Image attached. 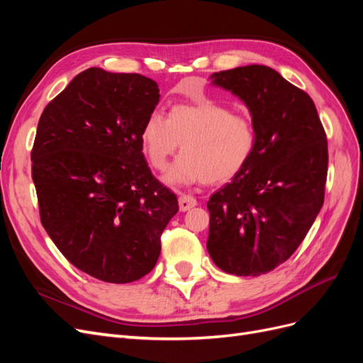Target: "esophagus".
Listing matches in <instances>:
<instances>
[{
	"instance_id": "34e87169",
	"label": "esophagus",
	"mask_w": 363,
	"mask_h": 363,
	"mask_svg": "<svg viewBox=\"0 0 363 363\" xmlns=\"http://www.w3.org/2000/svg\"><path fill=\"white\" fill-rule=\"evenodd\" d=\"M196 206V200L194 199V196L191 195H180L179 199V207L182 212H186V211H191L192 207Z\"/></svg>"
}]
</instances>
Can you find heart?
Masks as SVG:
<instances>
[{"mask_svg":"<svg viewBox=\"0 0 363 363\" xmlns=\"http://www.w3.org/2000/svg\"><path fill=\"white\" fill-rule=\"evenodd\" d=\"M139 139L148 163L157 171L167 169L182 144L183 155L163 179L172 186L224 183L247 167L256 150L251 119L211 100L172 106L167 118L151 113Z\"/></svg>","mask_w":363,"mask_h":363,"instance_id":"1","label":"heart"}]
</instances>
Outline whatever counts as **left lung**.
Instances as JSON below:
<instances>
[{
	"mask_svg": "<svg viewBox=\"0 0 363 363\" xmlns=\"http://www.w3.org/2000/svg\"><path fill=\"white\" fill-rule=\"evenodd\" d=\"M248 107L256 150L207 201V251L235 276L272 271L300 247L324 203L327 138L312 98L263 65L213 72Z\"/></svg>",
	"mask_w": 363,
	"mask_h": 363,
	"instance_id": "left-lung-1",
	"label": "left lung"
}]
</instances>
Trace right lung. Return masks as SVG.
Listing matches in <instances>:
<instances>
[{
	"label": "right lung",
	"mask_w": 363,
	"mask_h": 363,
	"mask_svg": "<svg viewBox=\"0 0 363 363\" xmlns=\"http://www.w3.org/2000/svg\"><path fill=\"white\" fill-rule=\"evenodd\" d=\"M140 74L89 68L43 108L31 150L40 221L75 268L131 283L155 268L177 196L151 174L140 130L159 103Z\"/></svg>",
	"instance_id": "right-lung-1"
}]
</instances>
